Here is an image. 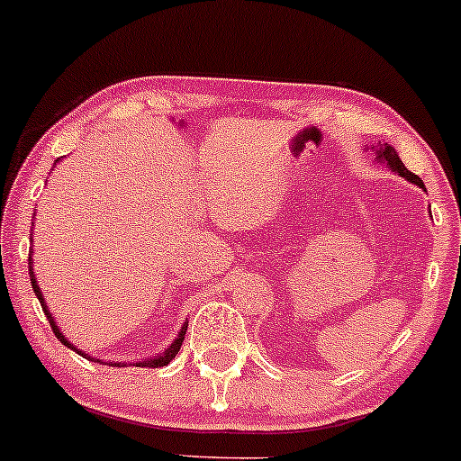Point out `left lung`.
Instances as JSON below:
<instances>
[{"label":"left lung","instance_id":"8db88e82","mask_svg":"<svg viewBox=\"0 0 461 461\" xmlns=\"http://www.w3.org/2000/svg\"><path fill=\"white\" fill-rule=\"evenodd\" d=\"M372 149H374V147H372ZM376 158H378V160L387 162V167H389L391 170H393V173L400 175V177L408 179V181H411V184L419 185V187H425L421 177H419V175L411 173V170H408V168L404 167V162L400 160V156H397V151H395L391 145H387V143L380 145V143H378V147H376Z\"/></svg>","mask_w":461,"mask_h":461}]
</instances>
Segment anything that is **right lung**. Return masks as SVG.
<instances>
[{"mask_svg": "<svg viewBox=\"0 0 461 461\" xmlns=\"http://www.w3.org/2000/svg\"><path fill=\"white\" fill-rule=\"evenodd\" d=\"M57 162H59V160H57ZM32 265H33V263H32V254H30V277H32V288H33V293H36V297H38V301H40V305H42V312H44V314H47V318H49L50 329H53L55 338L59 339V342L64 344V346H68V348H72L74 352H78V355H81V357H87V359H92V361H94V357L85 355V352H83L81 348H77V346H72V344L68 342V339H66V335L59 331V327H57L55 318L50 316V312H49V308H47V301H44L42 293H40V286H38L36 274H33V267H32ZM185 331H187V322H184V327H181L179 335H177V338H175V342L170 344L167 350L160 352V355H158V357H151V359L136 361V367H164V366H168V363L173 361V357L177 355V352H179V348H181V342H184V338H185ZM95 361H100V359H95ZM111 366H113V367H119V366H123V363H113V361H111Z\"/></svg>", "mask_w": 461, "mask_h": 461, "instance_id": "add662e5", "label": "right lung"}]
</instances>
